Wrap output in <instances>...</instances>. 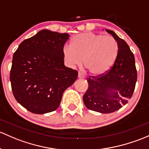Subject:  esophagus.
I'll return each instance as SVG.
<instances>
[{"label": "esophagus", "instance_id": "esophagus-1", "mask_svg": "<svg viewBox=\"0 0 149 149\" xmlns=\"http://www.w3.org/2000/svg\"><path fill=\"white\" fill-rule=\"evenodd\" d=\"M84 76H83L81 73H79V74H78V79H84Z\"/></svg>", "mask_w": 149, "mask_h": 149}]
</instances>
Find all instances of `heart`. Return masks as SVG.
Here are the masks:
<instances>
[{"mask_svg":"<svg viewBox=\"0 0 149 149\" xmlns=\"http://www.w3.org/2000/svg\"><path fill=\"white\" fill-rule=\"evenodd\" d=\"M118 52L116 40L111 36L93 32L77 34L71 40V46H65L63 54L70 67L83 65L91 76H98L109 71Z\"/></svg>","mask_w":149,"mask_h":149,"instance_id":"obj_1","label":"heart"}]
</instances>
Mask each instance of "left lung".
Wrapping results in <instances>:
<instances>
[{"label":"left lung","mask_w":149,"mask_h":149,"mask_svg":"<svg viewBox=\"0 0 149 149\" xmlns=\"http://www.w3.org/2000/svg\"><path fill=\"white\" fill-rule=\"evenodd\" d=\"M118 45V52L109 71L88 79V88L83 97L87 109L101 113L118 110L128 103L135 88L137 71L135 58L129 46L115 32L106 29Z\"/></svg>","instance_id":"8db88e82"}]
</instances>
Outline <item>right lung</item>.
Wrapping results in <instances>:
<instances>
[{
  "instance_id": "add662e5",
  "label": "right lung",
  "mask_w": 149,
  "mask_h": 149,
  "mask_svg": "<svg viewBox=\"0 0 149 149\" xmlns=\"http://www.w3.org/2000/svg\"><path fill=\"white\" fill-rule=\"evenodd\" d=\"M70 36L44 29L23 40L13 56L10 81L14 97L29 111L56 110L78 77L64 65L63 48Z\"/></svg>"
}]
</instances>
